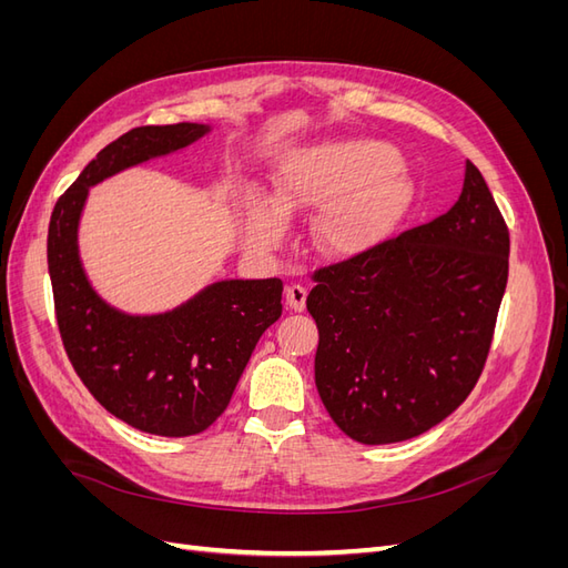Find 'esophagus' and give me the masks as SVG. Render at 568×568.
Here are the masks:
<instances>
[{
	"mask_svg": "<svg viewBox=\"0 0 568 568\" xmlns=\"http://www.w3.org/2000/svg\"><path fill=\"white\" fill-rule=\"evenodd\" d=\"M305 296H307V288L303 284H286L284 288V298H286V305L291 307V311L301 313L305 307Z\"/></svg>",
	"mask_w": 568,
	"mask_h": 568,
	"instance_id": "obj_1",
	"label": "esophagus"
}]
</instances>
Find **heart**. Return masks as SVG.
Segmentation results:
<instances>
[{
  "instance_id": "obj_1",
  "label": "heart",
  "mask_w": 568,
  "mask_h": 568,
  "mask_svg": "<svg viewBox=\"0 0 568 568\" xmlns=\"http://www.w3.org/2000/svg\"><path fill=\"white\" fill-rule=\"evenodd\" d=\"M400 159L372 140L324 142L291 151L277 170V199H257L248 215V239L257 248L280 244L286 213L322 209L315 222L320 244L353 253L379 239L407 203Z\"/></svg>"
}]
</instances>
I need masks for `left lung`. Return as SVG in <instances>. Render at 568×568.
Masks as SVG:
<instances>
[{
	"mask_svg": "<svg viewBox=\"0 0 568 568\" xmlns=\"http://www.w3.org/2000/svg\"><path fill=\"white\" fill-rule=\"evenodd\" d=\"M509 230L467 161L448 213L313 272L315 384L343 434L415 438L467 400L507 286Z\"/></svg>",
	"mask_w": 568,
	"mask_h": 568,
	"instance_id": "obj_1",
	"label": "left lung"
}]
</instances>
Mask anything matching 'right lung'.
Wrapping results in <instances>:
<instances>
[{
    "mask_svg": "<svg viewBox=\"0 0 568 568\" xmlns=\"http://www.w3.org/2000/svg\"><path fill=\"white\" fill-rule=\"evenodd\" d=\"M209 125H144L84 165L49 220L47 265L63 348L113 417L144 434L182 438L227 409L257 338L282 315V280H227L163 315H125L97 296L78 255L90 186L130 165L184 149Z\"/></svg>",
    "mask_w": 568,
    "mask_h": 568,
    "instance_id": "right-lung-1",
    "label": "right lung"
}]
</instances>
